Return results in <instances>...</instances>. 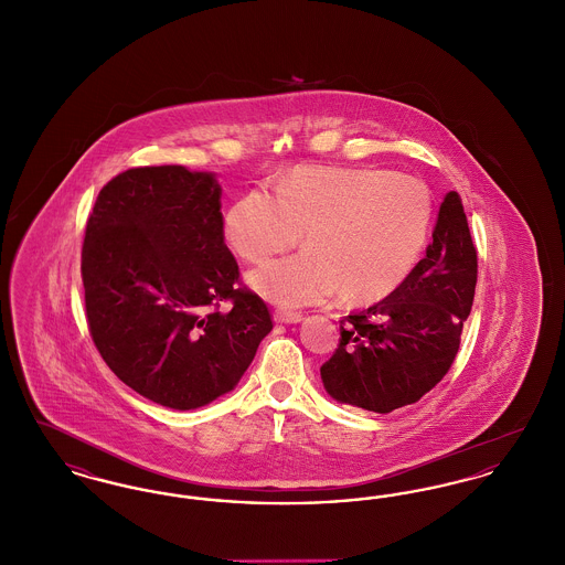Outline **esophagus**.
<instances>
[{"instance_id": "1", "label": "esophagus", "mask_w": 565, "mask_h": 565, "mask_svg": "<svg viewBox=\"0 0 565 565\" xmlns=\"http://www.w3.org/2000/svg\"><path fill=\"white\" fill-rule=\"evenodd\" d=\"M300 320H302V313H296V311H286V309H277V311H275V322L298 323Z\"/></svg>"}]
</instances>
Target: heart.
<instances>
[{
	"instance_id": "obj_1",
	"label": "heart",
	"mask_w": 565,
	"mask_h": 565,
	"mask_svg": "<svg viewBox=\"0 0 565 565\" xmlns=\"http://www.w3.org/2000/svg\"><path fill=\"white\" fill-rule=\"evenodd\" d=\"M434 199L411 175L373 167H296L277 186L249 190L224 217L231 247L260 263L307 247L247 275L258 295L284 307L322 302L341 290L351 302L392 295L419 260L430 235Z\"/></svg>"
}]
</instances>
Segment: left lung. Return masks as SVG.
Here are the masks:
<instances>
[{"label":"left lung","mask_w":565,"mask_h":565,"mask_svg":"<svg viewBox=\"0 0 565 565\" xmlns=\"http://www.w3.org/2000/svg\"><path fill=\"white\" fill-rule=\"evenodd\" d=\"M477 247L457 192L440 203L426 256L403 284L341 320L322 373L339 403L390 413L417 403L449 373L477 288Z\"/></svg>","instance_id":"8db88e82"}]
</instances>
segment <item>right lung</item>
<instances>
[{
    "label": "right lung",
    "mask_w": 565,
    "mask_h": 565,
    "mask_svg": "<svg viewBox=\"0 0 565 565\" xmlns=\"http://www.w3.org/2000/svg\"><path fill=\"white\" fill-rule=\"evenodd\" d=\"M220 194L214 173L182 164L127 169L99 192L82 243L95 348L137 394L178 411L231 392L273 330L265 300L237 286Z\"/></svg>",
    "instance_id": "1"
}]
</instances>
